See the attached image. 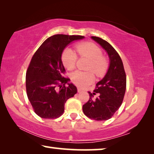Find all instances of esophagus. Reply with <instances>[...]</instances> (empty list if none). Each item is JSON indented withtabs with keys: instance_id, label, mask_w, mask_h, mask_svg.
Here are the masks:
<instances>
[{
	"instance_id": "34e87169",
	"label": "esophagus",
	"mask_w": 154,
	"mask_h": 154,
	"mask_svg": "<svg viewBox=\"0 0 154 154\" xmlns=\"http://www.w3.org/2000/svg\"><path fill=\"white\" fill-rule=\"evenodd\" d=\"M77 92H79V93H80V92H83V90L81 89V88H77Z\"/></svg>"
}]
</instances>
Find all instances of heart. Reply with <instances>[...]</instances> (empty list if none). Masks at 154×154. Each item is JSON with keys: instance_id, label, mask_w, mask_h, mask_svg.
Listing matches in <instances>:
<instances>
[{"instance_id": "1", "label": "heart", "mask_w": 154, "mask_h": 154, "mask_svg": "<svg viewBox=\"0 0 154 154\" xmlns=\"http://www.w3.org/2000/svg\"><path fill=\"white\" fill-rule=\"evenodd\" d=\"M75 50L82 58L90 60L88 69L92 70L98 77H102L106 73L109 66V62L106 57L102 56L103 51L98 46L91 42L77 44ZM62 61L68 70H72L76 66L77 55L71 49H66L62 55ZM71 81L79 87H85L94 79V75L92 71H76L71 75Z\"/></svg>"}]
</instances>
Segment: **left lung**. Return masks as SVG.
I'll list each match as a JSON object with an SVG mask.
<instances>
[{
  "label": "left lung",
  "instance_id": "8db88e82",
  "mask_svg": "<svg viewBox=\"0 0 154 154\" xmlns=\"http://www.w3.org/2000/svg\"><path fill=\"white\" fill-rule=\"evenodd\" d=\"M100 44L108 54L110 64L103 79L96 85L93 94L89 93L90 98L83 105V111L90 119L105 121L111 118L123 102L126 88V75L120 56L107 41L97 36L91 37ZM96 93L99 97L93 100Z\"/></svg>",
  "mask_w": 154,
  "mask_h": 154
}]
</instances>
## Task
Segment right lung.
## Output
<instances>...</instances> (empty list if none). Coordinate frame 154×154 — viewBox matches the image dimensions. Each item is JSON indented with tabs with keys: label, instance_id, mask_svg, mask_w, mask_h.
Returning a JSON list of instances; mask_svg holds the SVG:
<instances>
[{
	"label": "right lung",
	"instance_id": "1",
	"mask_svg": "<svg viewBox=\"0 0 154 154\" xmlns=\"http://www.w3.org/2000/svg\"><path fill=\"white\" fill-rule=\"evenodd\" d=\"M83 36L56 35L44 41L34 54L26 75L28 100L35 113L45 119H56L64 111L68 99L77 93V88L68 83L61 56L72 41ZM67 83L68 86L65 85Z\"/></svg>",
	"mask_w": 154,
	"mask_h": 154
}]
</instances>
